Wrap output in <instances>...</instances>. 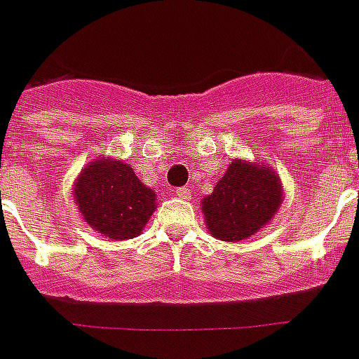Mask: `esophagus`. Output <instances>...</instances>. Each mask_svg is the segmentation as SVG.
<instances>
[{
    "label": "esophagus",
    "mask_w": 359,
    "mask_h": 359,
    "mask_svg": "<svg viewBox=\"0 0 359 359\" xmlns=\"http://www.w3.org/2000/svg\"><path fill=\"white\" fill-rule=\"evenodd\" d=\"M189 195H191V189H189L188 186L177 188V197H179V199H189Z\"/></svg>",
    "instance_id": "1"
}]
</instances>
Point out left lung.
Returning <instances> with one entry per match:
<instances>
[{"instance_id":"left-lung-1","label":"left lung","mask_w":359,"mask_h":359,"mask_svg":"<svg viewBox=\"0 0 359 359\" xmlns=\"http://www.w3.org/2000/svg\"><path fill=\"white\" fill-rule=\"evenodd\" d=\"M282 186L269 168L232 162L212 195L203 201V214L212 236L223 241L247 240L275 215Z\"/></svg>"}]
</instances>
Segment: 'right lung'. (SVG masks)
<instances>
[{"label":"right lung","instance_id":"right-lung-1","mask_svg":"<svg viewBox=\"0 0 359 359\" xmlns=\"http://www.w3.org/2000/svg\"><path fill=\"white\" fill-rule=\"evenodd\" d=\"M79 210L92 229L112 240H130L149 221L154 191L121 160H95L75 182Z\"/></svg>","mask_w":359,"mask_h":359}]
</instances>
